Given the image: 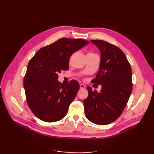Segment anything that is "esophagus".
<instances>
[{
    "instance_id": "1",
    "label": "esophagus",
    "mask_w": 154,
    "mask_h": 154,
    "mask_svg": "<svg viewBox=\"0 0 154 154\" xmlns=\"http://www.w3.org/2000/svg\"><path fill=\"white\" fill-rule=\"evenodd\" d=\"M80 88L81 89H84V88H85V85H83V84H80Z\"/></svg>"
}]
</instances>
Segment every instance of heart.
<instances>
[{
    "label": "heart",
    "instance_id": "b5f03b06",
    "mask_svg": "<svg viewBox=\"0 0 154 154\" xmlns=\"http://www.w3.org/2000/svg\"><path fill=\"white\" fill-rule=\"evenodd\" d=\"M88 54H93V53H88Z\"/></svg>",
    "mask_w": 154,
    "mask_h": 154
}]
</instances>
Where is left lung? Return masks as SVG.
Segmentation results:
<instances>
[{"instance_id": "left-lung-1", "label": "left lung", "mask_w": 154, "mask_h": 154, "mask_svg": "<svg viewBox=\"0 0 154 154\" xmlns=\"http://www.w3.org/2000/svg\"><path fill=\"white\" fill-rule=\"evenodd\" d=\"M101 54L99 71L92 83L101 85L100 92L87 87L83 105L86 118L93 123L108 125L122 114L132 91V69L125 53L107 42L91 40Z\"/></svg>"}]
</instances>
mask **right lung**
<instances>
[{
    "mask_svg": "<svg viewBox=\"0 0 154 154\" xmlns=\"http://www.w3.org/2000/svg\"><path fill=\"white\" fill-rule=\"evenodd\" d=\"M89 42L61 38L37 51L27 66L24 78L26 100L32 113L45 122H55L66 116L80 88L72 80L65 87L58 73L69 69V58Z\"/></svg>",
    "mask_w": 154,
    "mask_h": 154,
    "instance_id": "right-lung-1",
    "label": "right lung"
}]
</instances>
